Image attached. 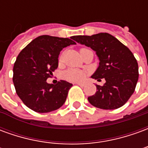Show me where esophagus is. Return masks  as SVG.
Returning a JSON list of instances; mask_svg holds the SVG:
<instances>
[{
	"mask_svg": "<svg viewBox=\"0 0 148 148\" xmlns=\"http://www.w3.org/2000/svg\"><path fill=\"white\" fill-rule=\"evenodd\" d=\"M75 84H77V85H78V86H85V84L84 83H82V82H76Z\"/></svg>",
	"mask_w": 148,
	"mask_h": 148,
	"instance_id": "obj_1",
	"label": "esophagus"
}]
</instances>
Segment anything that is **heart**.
Returning a JSON list of instances; mask_svg holds the SVG:
<instances>
[{
    "mask_svg": "<svg viewBox=\"0 0 148 148\" xmlns=\"http://www.w3.org/2000/svg\"><path fill=\"white\" fill-rule=\"evenodd\" d=\"M85 73L78 69H68L63 73V77L65 80L71 82H77L83 79Z\"/></svg>",
    "mask_w": 148,
    "mask_h": 148,
    "instance_id": "heart-1",
    "label": "heart"
}]
</instances>
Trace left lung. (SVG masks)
I'll list each match as a JSON object with an SVG mask.
<instances>
[{"label": "left lung", "instance_id": "obj_1", "mask_svg": "<svg viewBox=\"0 0 148 148\" xmlns=\"http://www.w3.org/2000/svg\"><path fill=\"white\" fill-rule=\"evenodd\" d=\"M72 39L96 52L99 66L91 76L106 83L96 85L94 95L88 97L89 102L101 109H116L127 102L135 91L139 77L138 63L126 46L109 33L93 36H74Z\"/></svg>", "mask_w": 148, "mask_h": 148}]
</instances>
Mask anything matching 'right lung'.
I'll use <instances>...</instances> for the list:
<instances>
[{
  "mask_svg": "<svg viewBox=\"0 0 148 148\" xmlns=\"http://www.w3.org/2000/svg\"><path fill=\"white\" fill-rule=\"evenodd\" d=\"M74 44L68 38L45 35L33 39L20 52L13 66L12 81L17 95L29 109L44 113L64 104L73 85L64 80L53 85L47 79L58 67L60 51Z\"/></svg>",
  "mask_w": 148,
  "mask_h": 148,
  "instance_id": "add662e5",
  "label": "right lung"
}]
</instances>
